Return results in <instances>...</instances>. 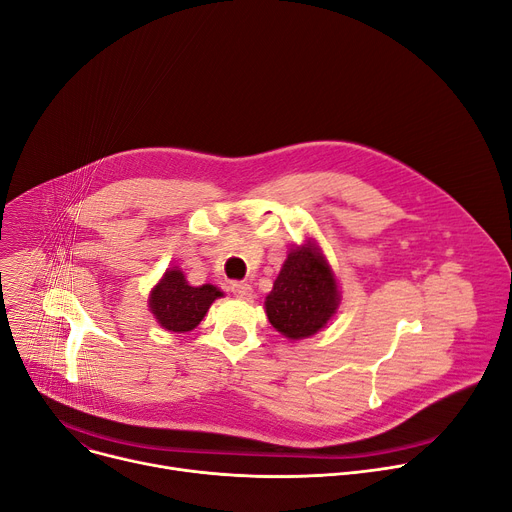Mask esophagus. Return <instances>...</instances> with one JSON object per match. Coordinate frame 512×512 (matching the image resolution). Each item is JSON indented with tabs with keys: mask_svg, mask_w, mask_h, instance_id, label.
I'll return each mask as SVG.
<instances>
[{
	"mask_svg": "<svg viewBox=\"0 0 512 512\" xmlns=\"http://www.w3.org/2000/svg\"><path fill=\"white\" fill-rule=\"evenodd\" d=\"M231 293H233L235 297H240V299H248V297L252 295V287H250L248 283L235 281V283H231Z\"/></svg>",
	"mask_w": 512,
	"mask_h": 512,
	"instance_id": "esophagus-1",
	"label": "esophagus"
}]
</instances>
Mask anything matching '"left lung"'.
<instances>
[{
    "mask_svg": "<svg viewBox=\"0 0 512 512\" xmlns=\"http://www.w3.org/2000/svg\"><path fill=\"white\" fill-rule=\"evenodd\" d=\"M340 303L334 272L320 248L307 242L289 252L264 307L272 328L289 340L320 332Z\"/></svg>",
    "mask_w": 512,
    "mask_h": 512,
    "instance_id": "left-lung-1",
    "label": "left lung"
}]
</instances>
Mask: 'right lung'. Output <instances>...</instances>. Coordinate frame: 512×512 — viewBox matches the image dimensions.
Segmentation results:
<instances>
[{"instance_id":"obj_1","label":"right lung","mask_w":512,"mask_h":512,"mask_svg":"<svg viewBox=\"0 0 512 512\" xmlns=\"http://www.w3.org/2000/svg\"><path fill=\"white\" fill-rule=\"evenodd\" d=\"M223 297L213 285L190 287L182 270L168 268L149 295V309L162 328L184 334L203 322L211 303Z\"/></svg>"}]
</instances>
